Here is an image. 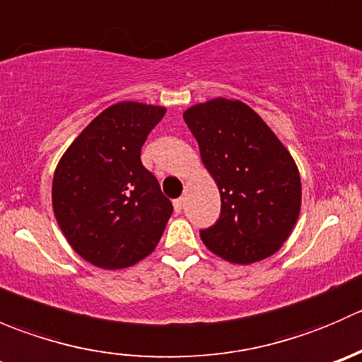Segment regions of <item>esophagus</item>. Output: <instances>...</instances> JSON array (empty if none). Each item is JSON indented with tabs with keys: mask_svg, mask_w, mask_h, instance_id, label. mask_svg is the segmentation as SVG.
Here are the masks:
<instances>
[{
	"mask_svg": "<svg viewBox=\"0 0 362 362\" xmlns=\"http://www.w3.org/2000/svg\"><path fill=\"white\" fill-rule=\"evenodd\" d=\"M173 206H175V211H177V214H180V211H182V206H184V198L175 199V202H173Z\"/></svg>",
	"mask_w": 362,
	"mask_h": 362,
	"instance_id": "1",
	"label": "esophagus"
}]
</instances>
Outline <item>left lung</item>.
I'll list each match as a JSON object with an SVG mask.
<instances>
[{"label":"left lung","mask_w":362,"mask_h":362,"mask_svg":"<svg viewBox=\"0 0 362 362\" xmlns=\"http://www.w3.org/2000/svg\"><path fill=\"white\" fill-rule=\"evenodd\" d=\"M184 120L221 192V217L199 235L208 250L235 264L275 254L301 210V178L293 156L249 105L215 100Z\"/></svg>","instance_id":"8db88e82"}]
</instances>
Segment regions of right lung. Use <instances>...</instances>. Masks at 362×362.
Listing matches in <instances>:
<instances>
[{"label": "right lung", "mask_w": 362, "mask_h": 362, "mask_svg": "<svg viewBox=\"0 0 362 362\" xmlns=\"http://www.w3.org/2000/svg\"><path fill=\"white\" fill-rule=\"evenodd\" d=\"M166 108L120 101L103 110L64 152L52 208L71 249L90 264L122 269L159 243L173 204L141 164L148 133Z\"/></svg>", "instance_id": "right-lung-1"}]
</instances>
